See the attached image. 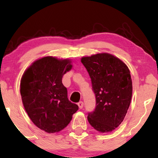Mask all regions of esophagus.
I'll list each match as a JSON object with an SVG mask.
<instances>
[{
	"mask_svg": "<svg viewBox=\"0 0 158 158\" xmlns=\"http://www.w3.org/2000/svg\"><path fill=\"white\" fill-rule=\"evenodd\" d=\"M77 105H78L80 109H82L83 107V101H80V102L77 103Z\"/></svg>",
	"mask_w": 158,
	"mask_h": 158,
	"instance_id": "34e87169",
	"label": "esophagus"
}]
</instances>
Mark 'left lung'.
<instances>
[{"label":"left lung","mask_w":158,"mask_h":158,"mask_svg":"<svg viewBox=\"0 0 158 158\" xmlns=\"http://www.w3.org/2000/svg\"><path fill=\"white\" fill-rule=\"evenodd\" d=\"M81 62L90 75L96 96V108L88 113V122L98 131L110 132L123 122L130 105V71L124 62L109 53L83 57Z\"/></svg>","instance_id":"1"}]
</instances>
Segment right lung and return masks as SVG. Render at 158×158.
Returning a JSON list of instances; mask_svg holds the SVG:
<instances>
[{
  "label": "right lung",
  "instance_id": "obj_1",
  "mask_svg": "<svg viewBox=\"0 0 158 158\" xmlns=\"http://www.w3.org/2000/svg\"><path fill=\"white\" fill-rule=\"evenodd\" d=\"M69 59L52 56L34 62L22 75L20 93L28 116L38 128L47 133L59 132L68 126L78 106L70 102L62 83L73 65Z\"/></svg>",
  "mask_w": 158,
  "mask_h": 158
}]
</instances>
